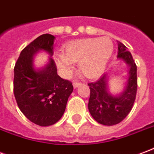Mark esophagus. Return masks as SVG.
I'll use <instances>...</instances> for the list:
<instances>
[{"mask_svg":"<svg viewBox=\"0 0 154 154\" xmlns=\"http://www.w3.org/2000/svg\"><path fill=\"white\" fill-rule=\"evenodd\" d=\"M72 85H73L74 88H77V87H79V86L81 85V82H74L73 83H72Z\"/></svg>","mask_w":154,"mask_h":154,"instance_id":"obj_1","label":"esophagus"}]
</instances>
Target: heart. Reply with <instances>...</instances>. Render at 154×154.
<instances>
[{
    "instance_id": "obj_1",
    "label": "heart",
    "mask_w": 154,
    "mask_h": 154,
    "mask_svg": "<svg viewBox=\"0 0 154 154\" xmlns=\"http://www.w3.org/2000/svg\"><path fill=\"white\" fill-rule=\"evenodd\" d=\"M112 53L113 44L107 37L82 38L65 44L63 53L55 54V62L63 75L72 71V63L79 62L85 77L97 78L106 71Z\"/></svg>"
}]
</instances>
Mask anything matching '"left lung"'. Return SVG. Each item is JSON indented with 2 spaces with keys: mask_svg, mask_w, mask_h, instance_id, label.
Wrapping results in <instances>:
<instances>
[{
  "mask_svg": "<svg viewBox=\"0 0 154 154\" xmlns=\"http://www.w3.org/2000/svg\"><path fill=\"white\" fill-rule=\"evenodd\" d=\"M117 58L129 67L127 82L121 93L115 96L109 91L107 72L97 82L88 83L91 91L88 110L93 119L104 125H115L121 122L129 115L135 100L137 66L130 52L120 42H118Z\"/></svg>",
  "mask_w": 154,
  "mask_h": 154,
  "instance_id": "1",
  "label": "left lung"
}]
</instances>
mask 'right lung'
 Instances as JSON below:
<instances>
[{"mask_svg":"<svg viewBox=\"0 0 154 154\" xmlns=\"http://www.w3.org/2000/svg\"><path fill=\"white\" fill-rule=\"evenodd\" d=\"M54 39L49 34L35 38L21 51L14 68V94L17 105L27 119L39 126L52 125L61 119L73 91L71 82L57 75L51 57ZM39 51H45L51 57L45 67L35 69L33 57Z\"/></svg>","mask_w":154,"mask_h":154,"instance_id":"add662e5","label":"right lung"}]
</instances>
